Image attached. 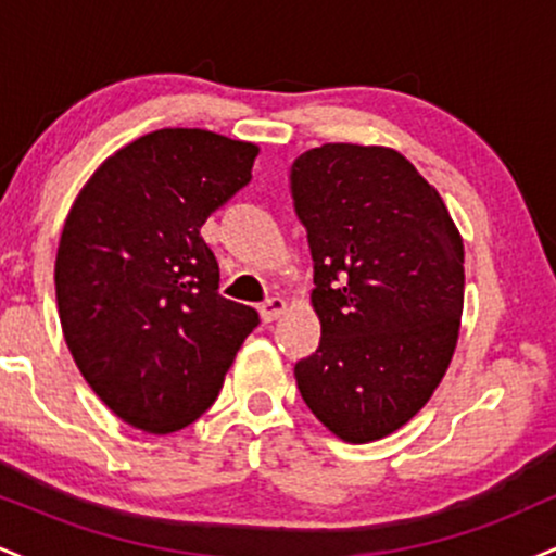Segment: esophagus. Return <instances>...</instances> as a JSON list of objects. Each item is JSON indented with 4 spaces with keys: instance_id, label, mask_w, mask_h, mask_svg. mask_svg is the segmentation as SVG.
Here are the masks:
<instances>
[{
    "instance_id": "obj_1",
    "label": "esophagus",
    "mask_w": 556,
    "mask_h": 556,
    "mask_svg": "<svg viewBox=\"0 0 556 556\" xmlns=\"http://www.w3.org/2000/svg\"><path fill=\"white\" fill-rule=\"evenodd\" d=\"M285 308H287V300L285 298H269L264 305H261V316H264L266 324H271V321H277V318L285 314Z\"/></svg>"
}]
</instances>
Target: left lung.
<instances>
[{
	"label": "left lung",
	"instance_id": "8db88e82",
	"mask_svg": "<svg viewBox=\"0 0 556 556\" xmlns=\"http://www.w3.org/2000/svg\"><path fill=\"white\" fill-rule=\"evenodd\" d=\"M314 256L316 353L305 405L350 444L384 439L429 402L460 334L465 251L437 188L387 146L324 143L292 164Z\"/></svg>",
	"mask_w": 556,
	"mask_h": 556
}]
</instances>
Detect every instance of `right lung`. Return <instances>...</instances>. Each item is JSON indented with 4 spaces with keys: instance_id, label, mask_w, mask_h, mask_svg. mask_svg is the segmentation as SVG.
Returning <instances> with one entry per match:
<instances>
[{
    "instance_id": "add662e5",
    "label": "right lung",
    "mask_w": 556,
    "mask_h": 556,
    "mask_svg": "<svg viewBox=\"0 0 556 556\" xmlns=\"http://www.w3.org/2000/svg\"><path fill=\"white\" fill-rule=\"evenodd\" d=\"M258 146L164 127L83 185L56 248V308L83 379L125 424L172 433L212 407L251 305L219 295L203 222L251 180Z\"/></svg>"
}]
</instances>
